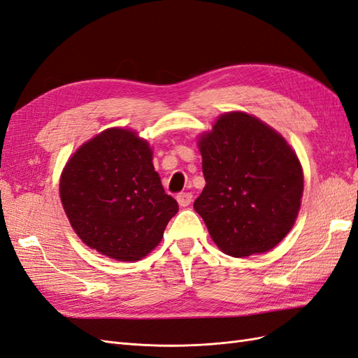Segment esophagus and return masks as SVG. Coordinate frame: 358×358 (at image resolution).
<instances>
[{
    "label": "esophagus",
    "instance_id": "1",
    "mask_svg": "<svg viewBox=\"0 0 358 358\" xmlns=\"http://www.w3.org/2000/svg\"><path fill=\"white\" fill-rule=\"evenodd\" d=\"M176 200H178V203L180 206H188V205H191V201H192V194L191 192H180V194H178V197H176Z\"/></svg>",
    "mask_w": 358,
    "mask_h": 358
}]
</instances>
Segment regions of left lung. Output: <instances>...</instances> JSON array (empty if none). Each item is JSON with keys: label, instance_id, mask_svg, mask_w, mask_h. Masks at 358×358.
Masks as SVG:
<instances>
[{"label": "left lung", "instance_id": "left-lung-1", "mask_svg": "<svg viewBox=\"0 0 358 358\" xmlns=\"http://www.w3.org/2000/svg\"><path fill=\"white\" fill-rule=\"evenodd\" d=\"M206 185L194 201L223 253L247 257L274 248L292 229L304 176L296 153L247 113L220 115L199 138Z\"/></svg>", "mask_w": 358, "mask_h": 358}]
</instances>
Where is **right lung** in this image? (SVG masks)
<instances>
[{
  "instance_id": "1",
  "label": "right lung",
  "mask_w": 358,
  "mask_h": 358,
  "mask_svg": "<svg viewBox=\"0 0 358 358\" xmlns=\"http://www.w3.org/2000/svg\"><path fill=\"white\" fill-rule=\"evenodd\" d=\"M137 132L110 128L76 150L60 178V199L85 245L122 262L148 256L179 210Z\"/></svg>"
}]
</instances>
